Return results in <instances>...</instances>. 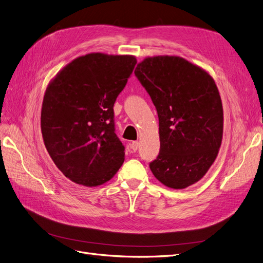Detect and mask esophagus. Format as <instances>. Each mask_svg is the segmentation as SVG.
Returning a JSON list of instances; mask_svg holds the SVG:
<instances>
[{
	"label": "esophagus",
	"mask_w": 263,
	"mask_h": 263,
	"mask_svg": "<svg viewBox=\"0 0 263 263\" xmlns=\"http://www.w3.org/2000/svg\"><path fill=\"white\" fill-rule=\"evenodd\" d=\"M138 147H139V142L138 141H133L132 144H130V149L134 151V153L138 149Z\"/></svg>",
	"instance_id": "1"
}]
</instances>
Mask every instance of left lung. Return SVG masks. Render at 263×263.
Segmentation results:
<instances>
[{"label": "left lung", "instance_id": "left-lung-1", "mask_svg": "<svg viewBox=\"0 0 263 263\" xmlns=\"http://www.w3.org/2000/svg\"><path fill=\"white\" fill-rule=\"evenodd\" d=\"M135 74L149 93L159 117L160 153L150 162L163 185L181 190L200 181L217 158L224 110L213 77L178 55H154Z\"/></svg>", "mask_w": 263, "mask_h": 263}]
</instances>
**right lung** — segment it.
<instances>
[{
	"instance_id": "obj_1",
	"label": "right lung",
	"mask_w": 263,
	"mask_h": 263,
	"mask_svg": "<svg viewBox=\"0 0 263 263\" xmlns=\"http://www.w3.org/2000/svg\"><path fill=\"white\" fill-rule=\"evenodd\" d=\"M136 63L132 54L91 52L69 62L47 86L44 144L55 166L77 184H104L125 160L113 106Z\"/></svg>"
}]
</instances>
